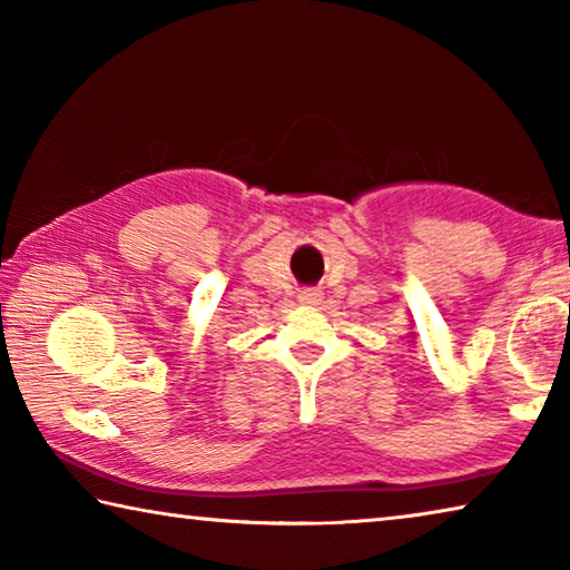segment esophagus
Segmentation results:
<instances>
[{
	"instance_id": "1",
	"label": "esophagus",
	"mask_w": 570,
	"mask_h": 570,
	"mask_svg": "<svg viewBox=\"0 0 570 570\" xmlns=\"http://www.w3.org/2000/svg\"><path fill=\"white\" fill-rule=\"evenodd\" d=\"M298 302L306 306H316L322 302V292H316V288H304V292H298Z\"/></svg>"
}]
</instances>
